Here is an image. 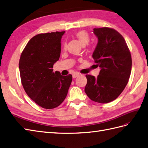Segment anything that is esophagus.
Masks as SVG:
<instances>
[{
	"label": "esophagus",
	"mask_w": 148,
	"mask_h": 148,
	"mask_svg": "<svg viewBox=\"0 0 148 148\" xmlns=\"http://www.w3.org/2000/svg\"><path fill=\"white\" fill-rule=\"evenodd\" d=\"M81 75L80 73H77V72H75V73H74L73 74V78H75V77H78L79 75Z\"/></svg>",
	"instance_id": "esophagus-1"
}]
</instances>
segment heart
<instances>
[{
    "label": "heart",
    "mask_w": 148,
    "mask_h": 148,
    "mask_svg": "<svg viewBox=\"0 0 148 148\" xmlns=\"http://www.w3.org/2000/svg\"><path fill=\"white\" fill-rule=\"evenodd\" d=\"M75 37L77 38V40L82 46H85L89 42L90 38L88 33L85 31H80L75 33ZM66 44H64V46L66 47Z\"/></svg>",
    "instance_id": "1"
}]
</instances>
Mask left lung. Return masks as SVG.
<instances>
[{
  "label": "left lung",
  "instance_id": "left-lung-1",
  "mask_svg": "<svg viewBox=\"0 0 148 148\" xmlns=\"http://www.w3.org/2000/svg\"><path fill=\"white\" fill-rule=\"evenodd\" d=\"M98 39L92 58L99 66L96 78L87 74L85 92L92 101L108 103L115 100L123 91L130 79L132 59L131 52L122 35L116 30L95 28Z\"/></svg>",
  "mask_w": 148,
  "mask_h": 148
}]
</instances>
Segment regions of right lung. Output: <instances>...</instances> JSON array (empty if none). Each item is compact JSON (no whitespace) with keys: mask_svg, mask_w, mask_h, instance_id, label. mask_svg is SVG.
<instances>
[{"mask_svg":"<svg viewBox=\"0 0 148 148\" xmlns=\"http://www.w3.org/2000/svg\"><path fill=\"white\" fill-rule=\"evenodd\" d=\"M65 31L39 34L33 37L22 51L18 67L22 84L28 96L44 109H54L67 96L71 74L53 72L60 58L61 38Z\"/></svg>","mask_w":148,"mask_h":148,"instance_id":"right-lung-1","label":"right lung"}]
</instances>
